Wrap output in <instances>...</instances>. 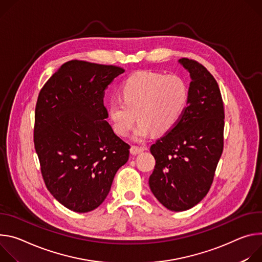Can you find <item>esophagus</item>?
Here are the masks:
<instances>
[{
    "instance_id": "1",
    "label": "esophagus",
    "mask_w": 262,
    "mask_h": 262,
    "mask_svg": "<svg viewBox=\"0 0 262 262\" xmlns=\"http://www.w3.org/2000/svg\"><path fill=\"white\" fill-rule=\"evenodd\" d=\"M144 151V147H137V146H132L130 149V152L132 155H137L141 152Z\"/></svg>"
}]
</instances>
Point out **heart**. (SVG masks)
Segmentation results:
<instances>
[{
  "label": "heart",
  "mask_w": 262,
  "mask_h": 262,
  "mask_svg": "<svg viewBox=\"0 0 262 262\" xmlns=\"http://www.w3.org/2000/svg\"><path fill=\"white\" fill-rule=\"evenodd\" d=\"M121 96L108 108L113 129L126 136L138 119L132 138L140 141L152 131L164 134L178 124L187 105L188 85L178 75L138 72L123 84Z\"/></svg>",
  "instance_id": "b5f03b06"
}]
</instances>
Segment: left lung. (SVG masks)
I'll return each instance as SVG.
<instances>
[{
    "instance_id": "1",
    "label": "left lung",
    "mask_w": 262,
    "mask_h": 262,
    "mask_svg": "<svg viewBox=\"0 0 262 262\" xmlns=\"http://www.w3.org/2000/svg\"><path fill=\"white\" fill-rule=\"evenodd\" d=\"M191 82L178 124L151 146L156 160L149 185L171 211L190 209L212 184L224 148L225 113L217 82L199 62L181 58Z\"/></svg>"
}]
</instances>
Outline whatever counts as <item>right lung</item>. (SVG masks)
<instances>
[{
	"mask_svg": "<svg viewBox=\"0 0 262 262\" xmlns=\"http://www.w3.org/2000/svg\"><path fill=\"white\" fill-rule=\"evenodd\" d=\"M125 72L71 60L43 85L35 108L34 146L48 190L64 207L89 212L108 195L130 146L106 121V87Z\"/></svg>",
	"mask_w": 262,
	"mask_h": 262,
	"instance_id": "1",
	"label": "right lung"
}]
</instances>
